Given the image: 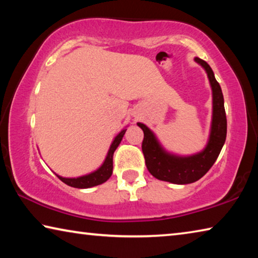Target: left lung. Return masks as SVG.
Segmentation results:
<instances>
[{"instance_id":"1","label":"left lung","mask_w":258,"mask_h":258,"mask_svg":"<svg viewBox=\"0 0 258 258\" xmlns=\"http://www.w3.org/2000/svg\"><path fill=\"white\" fill-rule=\"evenodd\" d=\"M195 60L206 71L213 91L212 127L206 148L202 152L187 157L168 154L159 145L151 130L145 124L138 123L139 127L145 133L142 152L148 171L160 181L175 184H187L202 178L216 161L226 139V115L221 86L206 61L200 58H195Z\"/></svg>"}]
</instances>
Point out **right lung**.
<instances>
[{
  "label": "right lung",
  "instance_id": "1",
  "mask_svg": "<svg viewBox=\"0 0 258 258\" xmlns=\"http://www.w3.org/2000/svg\"><path fill=\"white\" fill-rule=\"evenodd\" d=\"M125 132L126 130H123L118 135H117L115 140H113L110 148H109L106 159H104L103 164L100 166L97 171L87 174V175H84V176L73 177V178L62 177L59 175L56 176H58L63 183H66L67 185L73 186V187H78V189H87V187H92L95 185L102 184L103 182H106L108 178L111 176L113 152H115V150L117 149V147L119 146V143L121 141V139H123Z\"/></svg>",
  "mask_w": 258,
  "mask_h": 258
}]
</instances>
